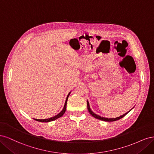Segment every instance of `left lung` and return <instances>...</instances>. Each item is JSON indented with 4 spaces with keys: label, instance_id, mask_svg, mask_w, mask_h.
I'll return each instance as SVG.
<instances>
[{
    "label": "left lung",
    "instance_id": "left-lung-1",
    "mask_svg": "<svg viewBox=\"0 0 154 154\" xmlns=\"http://www.w3.org/2000/svg\"><path fill=\"white\" fill-rule=\"evenodd\" d=\"M87 106H88V110L89 112L90 113V115H91L92 116H93L94 118H97V119H98V120H102V121H105V122H115V121L118 120H120V119L122 118L123 117L125 116L128 112H130V111H129L128 112H127L124 114V115H122V116H119V117L115 118H107L101 117L100 116L97 115H96L95 113H94V112L91 111V109H90V103H89V102H88V100H87Z\"/></svg>",
    "mask_w": 154,
    "mask_h": 154
}]
</instances>
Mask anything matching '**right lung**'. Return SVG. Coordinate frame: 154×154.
Wrapping results in <instances>:
<instances>
[{"label":"right lung","instance_id":"add662e5","mask_svg":"<svg viewBox=\"0 0 154 154\" xmlns=\"http://www.w3.org/2000/svg\"><path fill=\"white\" fill-rule=\"evenodd\" d=\"M70 93H71V91L68 93V96H67V97H66V101H65V103H64V107H63V110H62L60 112H59V114H57V115H56L55 116H53V117H52V118H51L42 119V120H39V119H34V120H36V121H38V122H52V121L55 120H56V119L61 117V116L64 115V112H65V111H66V103H67V100H68V98L69 95H70Z\"/></svg>","mask_w":154,"mask_h":154}]
</instances>
